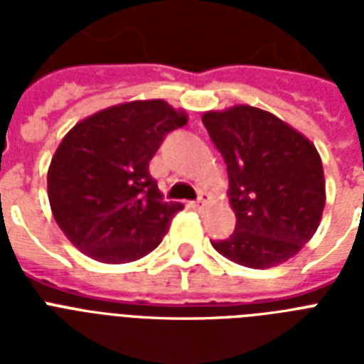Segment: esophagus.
<instances>
[{"label": "esophagus", "mask_w": 364, "mask_h": 364, "mask_svg": "<svg viewBox=\"0 0 364 364\" xmlns=\"http://www.w3.org/2000/svg\"><path fill=\"white\" fill-rule=\"evenodd\" d=\"M205 204H208V196H205V194H202V196H200L196 202H193V208L194 210H202Z\"/></svg>", "instance_id": "esophagus-1"}]
</instances>
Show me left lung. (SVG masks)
Listing matches in <instances>:
<instances>
[{"label": "left lung", "mask_w": 364, "mask_h": 364, "mask_svg": "<svg viewBox=\"0 0 364 364\" xmlns=\"http://www.w3.org/2000/svg\"><path fill=\"white\" fill-rule=\"evenodd\" d=\"M202 122L227 162L228 200L236 215L232 236L211 245L257 270L293 259L316 234L327 200L316 145L253 105L205 111Z\"/></svg>", "instance_id": "1"}]
</instances>
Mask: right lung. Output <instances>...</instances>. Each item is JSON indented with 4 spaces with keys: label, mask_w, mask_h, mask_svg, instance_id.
Returning a JSON list of instances; mask_svg holds the SVG:
<instances>
[{
    "label": "right lung",
    "mask_w": 364,
    "mask_h": 364,
    "mask_svg": "<svg viewBox=\"0 0 364 364\" xmlns=\"http://www.w3.org/2000/svg\"><path fill=\"white\" fill-rule=\"evenodd\" d=\"M188 115L164 100L111 105L82 119L60 141L47 171L54 221L90 259L124 264L149 255L183 210L162 202L149 162Z\"/></svg>",
    "instance_id": "1"
}]
</instances>
